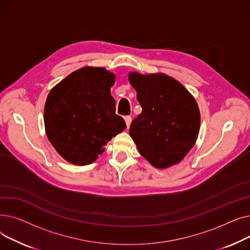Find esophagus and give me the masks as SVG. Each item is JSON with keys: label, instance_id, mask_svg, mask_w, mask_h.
<instances>
[{"label": "esophagus", "instance_id": "obj_1", "mask_svg": "<svg viewBox=\"0 0 250 250\" xmlns=\"http://www.w3.org/2000/svg\"><path fill=\"white\" fill-rule=\"evenodd\" d=\"M125 124H126L127 127H128V126H129V125H130V123H132V116L126 115V116L125 117Z\"/></svg>", "mask_w": 250, "mask_h": 250}]
</instances>
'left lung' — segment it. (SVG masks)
I'll list each match as a JSON object with an SVG mask.
<instances>
[{
    "instance_id": "8db88e82",
    "label": "left lung",
    "mask_w": 250,
    "mask_h": 250,
    "mask_svg": "<svg viewBox=\"0 0 250 250\" xmlns=\"http://www.w3.org/2000/svg\"><path fill=\"white\" fill-rule=\"evenodd\" d=\"M142 112L129 126L140 154L157 168L180 162L200 132L198 103L173 78L164 74L130 73Z\"/></svg>"
}]
</instances>
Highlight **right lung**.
Instances as JSON below:
<instances>
[{"mask_svg":"<svg viewBox=\"0 0 250 250\" xmlns=\"http://www.w3.org/2000/svg\"><path fill=\"white\" fill-rule=\"evenodd\" d=\"M114 75L86 67L49 92L44 106L46 136L58 153L77 165L94 162L112 137L126 127L110 93Z\"/></svg>","mask_w":250,"mask_h":250,"instance_id":"right-lung-1","label":"right lung"}]
</instances>
